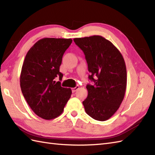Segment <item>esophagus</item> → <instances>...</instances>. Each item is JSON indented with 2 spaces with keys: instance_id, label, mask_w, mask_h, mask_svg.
Returning <instances> with one entry per match:
<instances>
[{
  "instance_id": "34e87169",
  "label": "esophagus",
  "mask_w": 155,
  "mask_h": 155,
  "mask_svg": "<svg viewBox=\"0 0 155 155\" xmlns=\"http://www.w3.org/2000/svg\"><path fill=\"white\" fill-rule=\"evenodd\" d=\"M79 89V87L78 85H77L76 87H75L72 88V92H73V93H75V92H76V91H78Z\"/></svg>"
}]
</instances>
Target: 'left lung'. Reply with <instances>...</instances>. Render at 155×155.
Returning <instances> with one entry per match:
<instances>
[{
    "mask_svg": "<svg viewBox=\"0 0 155 155\" xmlns=\"http://www.w3.org/2000/svg\"><path fill=\"white\" fill-rule=\"evenodd\" d=\"M74 41L84 53L91 72L88 96L83 102L87 114L100 121L110 119L117 111L127 88V68L122 54L101 36L76 38Z\"/></svg>",
    "mask_w": 155,
    "mask_h": 155,
    "instance_id": "1",
    "label": "left lung"
}]
</instances>
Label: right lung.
<instances>
[{
	"mask_svg": "<svg viewBox=\"0 0 155 155\" xmlns=\"http://www.w3.org/2000/svg\"><path fill=\"white\" fill-rule=\"evenodd\" d=\"M72 42L71 38H44L36 42L25 58L20 76L23 97L32 110L44 119L59 116L72 94L62 87L63 74L59 72L62 58Z\"/></svg>",
	"mask_w": 155,
	"mask_h": 155,
	"instance_id": "obj_1",
	"label": "right lung"
}]
</instances>
